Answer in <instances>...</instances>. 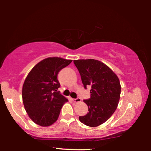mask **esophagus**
<instances>
[{"label": "esophagus", "instance_id": "1", "mask_svg": "<svg viewBox=\"0 0 151 151\" xmlns=\"http://www.w3.org/2000/svg\"><path fill=\"white\" fill-rule=\"evenodd\" d=\"M71 100H72L73 102H75V103H79V102L81 101V99L80 98H76V99H71Z\"/></svg>", "mask_w": 151, "mask_h": 151}]
</instances>
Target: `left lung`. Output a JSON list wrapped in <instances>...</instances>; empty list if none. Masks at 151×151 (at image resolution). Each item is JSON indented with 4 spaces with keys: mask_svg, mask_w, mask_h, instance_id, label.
<instances>
[{
    "mask_svg": "<svg viewBox=\"0 0 151 151\" xmlns=\"http://www.w3.org/2000/svg\"><path fill=\"white\" fill-rule=\"evenodd\" d=\"M74 63L85 88L91 86V98L83 101L88 112L79 116V120L86 126L98 127L105 122L118 106L121 91L119 79L108 66L98 60H75Z\"/></svg>",
    "mask_w": 151,
    "mask_h": 151,
    "instance_id": "8db88e82",
    "label": "left lung"
}]
</instances>
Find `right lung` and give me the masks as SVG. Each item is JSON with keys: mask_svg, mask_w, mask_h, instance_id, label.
I'll return each instance as SVG.
<instances>
[{"mask_svg": "<svg viewBox=\"0 0 151 151\" xmlns=\"http://www.w3.org/2000/svg\"><path fill=\"white\" fill-rule=\"evenodd\" d=\"M72 60L48 57L37 63L28 74L22 89L25 111L32 121L48 127L57 121L63 104L68 100L57 91V75Z\"/></svg>", "mask_w": 151, "mask_h": 151, "instance_id": "1", "label": "right lung"}]
</instances>
